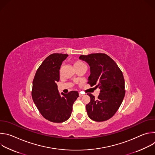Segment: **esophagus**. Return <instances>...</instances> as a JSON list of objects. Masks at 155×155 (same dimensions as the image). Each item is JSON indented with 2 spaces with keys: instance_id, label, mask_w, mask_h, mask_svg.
I'll list each match as a JSON object with an SVG mask.
<instances>
[{
  "instance_id": "esophagus-1",
  "label": "esophagus",
  "mask_w": 155,
  "mask_h": 155,
  "mask_svg": "<svg viewBox=\"0 0 155 155\" xmlns=\"http://www.w3.org/2000/svg\"><path fill=\"white\" fill-rule=\"evenodd\" d=\"M83 96V95L81 93H79V96H80V97H81V96Z\"/></svg>"
}]
</instances>
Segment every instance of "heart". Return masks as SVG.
I'll return each mask as SVG.
<instances>
[{
  "label": "heart",
  "mask_w": 155,
  "mask_h": 155,
  "mask_svg": "<svg viewBox=\"0 0 155 155\" xmlns=\"http://www.w3.org/2000/svg\"><path fill=\"white\" fill-rule=\"evenodd\" d=\"M73 64H74V68H75V69H77V68L81 67V66L84 65V64L83 62L80 61H74Z\"/></svg>",
  "instance_id": "1"
}]
</instances>
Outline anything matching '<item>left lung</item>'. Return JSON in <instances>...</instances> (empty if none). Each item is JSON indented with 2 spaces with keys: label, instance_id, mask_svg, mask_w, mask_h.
<instances>
[{
  "label": "left lung",
  "instance_id": "left-lung-1",
  "mask_svg": "<svg viewBox=\"0 0 155 155\" xmlns=\"http://www.w3.org/2000/svg\"><path fill=\"white\" fill-rule=\"evenodd\" d=\"M79 58L89 64L91 74L87 83L100 90L97 99L90 93V102L86 105L87 114L95 121L111 118L120 107L125 95L124 79L116 62L104 53L81 55Z\"/></svg>",
  "mask_w": 155,
  "mask_h": 155
}]
</instances>
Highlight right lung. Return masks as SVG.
<instances>
[{"mask_svg":"<svg viewBox=\"0 0 155 155\" xmlns=\"http://www.w3.org/2000/svg\"><path fill=\"white\" fill-rule=\"evenodd\" d=\"M68 56L61 53L49 55L37 70L33 80V101L41 115L53 123H62L69 118L72 105L78 97V91L61 94L58 90L59 69Z\"/></svg>","mask_w":155,"mask_h":155,"instance_id":"add662e5","label":"right lung"}]
</instances>
